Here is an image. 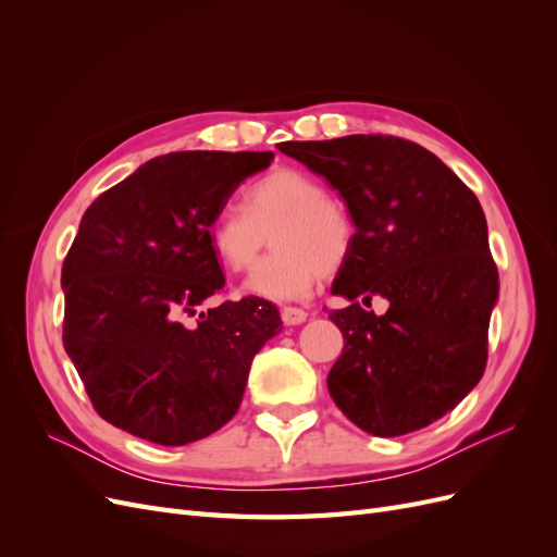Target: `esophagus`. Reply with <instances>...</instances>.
Wrapping results in <instances>:
<instances>
[{
	"label": "esophagus",
	"instance_id": "1",
	"mask_svg": "<svg viewBox=\"0 0 557 557\" xmlns=\"http://www.w3.org/2000/svg\"><path fill=\"white\" fill-rule=\"evenodd\" d=\"M281 318L285 325H301V323H307L309 313L305 309H297V307H283Z\"/></svg>",
	"mask_w": 557,
	"mask_h": 557
}]
</instances>
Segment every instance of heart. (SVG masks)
I'll return each mask as SVG.
<instances>
[{
    "instance_id": "obj_1",
    "label": "heart",
    "mask_w": 557,
    "mask_h": 557,
    "mask_svg": "<svg viewBox=\"0 0 557 557\" xmlns=\"http://www.w3.org/2000/svg\"><path fill=\"white\" fill-rule=\"evenodd\" d=\"M225 207L211 225L215 258L230 272H242L260 252L264 237L274 252L242 281L239 293L267 301L307 297L320 274L334 272L348 258L352 223L339 201L327 197L315 176L278 166L252 183L246 201Z\"/></svg>"
}]
</instances>
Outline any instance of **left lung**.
<instances>
[{
  "label": "left lung",
  "mask_w": 557,
  "mask_h": 557,
  "mask_svg": "<svg viewBox=\"0 0 557 557\" xmlns=\"http://www.w3.org/2000/svg\"><path fill=\"white\" fill-rule=\"evenodd\" d=\"M278 150L323 176L356 225L332 283L350 307L327 376L344 416L374 436L428 428L474 391L487 358L499 276L476 195L428 148L383 134L285 141ZM383 296V317L355 301Z\"/></svg>",
  "instance_id": "8db88e82"
}]
</instances>
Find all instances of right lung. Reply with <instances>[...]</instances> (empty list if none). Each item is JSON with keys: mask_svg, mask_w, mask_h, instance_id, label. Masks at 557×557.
I'll use <instances>...</instances> for the list:
<instances>
[{"mask_svg": "<svg viewBox=\"0 0 557 557\" xmlns=\"http://www.w3.org/2000/svg\"><path fill=\"white\" fill-rule=\"evenodd\" d=\"M274 153L183 150L148 160L83 213L62 264L64 350L107 423L185 446L237 413L250 362L281 332L278 309L223 290L211 225Z\"/></svg>", "mask_w": 557, "mask_h": 557, "instance_id": "add662e5", "label": "right lung"}]
</instances>
